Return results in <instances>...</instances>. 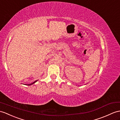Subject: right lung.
Instances as JSON below:
<instances>
[{"instance_id":"obj_1","label":"right lung","mask_w":120,"mask_h":120,"mask_svg":"<svg viewBox=\"0 0 120 120\" xmlns=\"http://www.w3.org/2000/svg\"><path fill=\"white\" fill-rule=\"evenodd\" d=\"M37 81H38V80H36L35 81H34V82H33L32 83H30V84H25V85H27V86H30V85H31V84H34L35 82H36Z\"/></svg>"}]
</instances>
